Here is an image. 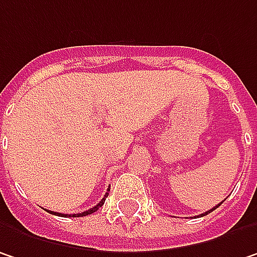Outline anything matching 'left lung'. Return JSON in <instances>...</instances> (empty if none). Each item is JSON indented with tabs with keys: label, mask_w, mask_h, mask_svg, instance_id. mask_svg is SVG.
<instances>
[{
	"label": "left lung",
	"mask_w": 257,
	"mask_h": 257,
	"mask_svg": "<svg viewBox=\"0 0 257 257\" xmlns=\"http://www.w3.org/2000/svg\"><path fill=\"white\" fill-rule=\"evenodd\" d=\"M222 203H219V204H218V206H215V207H213V209H210V210H207V212H206V213H201V216H206V215H207V213H210V212H213V210H215V209H216V207H219V206H221Z\"/></svg>",
	"instance_id": "1"
}]
</instances>
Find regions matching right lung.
Returning <instances> with one entry per match:
<instances>
[{
  "label": "right lung",
  "mask_w": 257,
  "mask_h": 257,
  "mask_svg": "<svg viewBox=\"0 0 257 257\" xmlns=\"http://www.w3.org/2000/svg\"><path fill=\"white\" fill-rule=\"evenodd\" d=\"M107 191H110V188L107 190ZM108 196V193H105L104 194V197L101 198V201L97 204V206H94V207H91L89 210H85V212H82V213H75V215H69V218H79V216H86V215H91V213H94L95 210H98L103 204H104V201H105V197ZM50 213H54V212H51V210H48ZM57 215H60V216H67V215H64V213H57Z\"/></svg>",
  "instance_id": "right-lung-1"
}]
</instances>
